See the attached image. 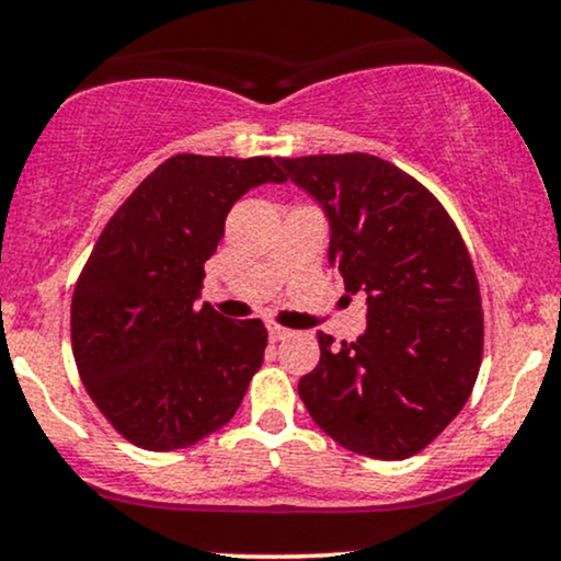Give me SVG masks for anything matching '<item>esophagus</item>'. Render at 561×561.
Segmentation results:
<instances>
[{
	"instance_id": "obj_1",
	"label": "esophagus",
	"mask_w": 561,
	"mask_h": 561,
	"mask_svg": "<svg viewBox=\"0 0 561 561\" xmlns=\"http://www.w3.org/2000/svg\"><path fill=\"white\" fill-rule=\"evenodd\" d=\"M289 330H285V327H279V324H268V337L274 340V343H279V340H287L289 337Z\"/></svg>"
}]
</instances>
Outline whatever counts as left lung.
I'll list each match as a JSON object with an SVG mask.
<instances>
[{"mask_svg":"<svg viewBox=\"0 0 561 561\" xmlns=\"http://www.w3.org/2000/svg\"><path fill=\"white\" fill-rule=\"evenodd\" d=\"M330 216V261L366 293V332L300 377L311 420L353 454L401 461L427 448L472 396L482 362L480 285L454 218L414 176L366 152L285 158Z\"/></svg>","mask_w":561,"mask_h":561,"instance_id":"left-lung-1","label":"left lung"}]
</instances>
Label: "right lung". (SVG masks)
Wrapping results in <instances>:
<instances>
[{
	"mask_svg": "<svg viewBox=\"0 0 561 561\" xmlns=\"http://www.w3.org/2000/svg\"><path fill=\"white\" fill-rule=\"evenodd\" d=\"M266 182H285L279 158L173 156L115 210L81 268L70 302L76 366L134 446H195L234 416L261 369L263 321H231L197 298L231 205Z\"/></svg>",
	"mask_w": 561,
	"mask_h": 561,
	"instance_id": "add662e5",
	"label": "right lung"
}]
</instances>
